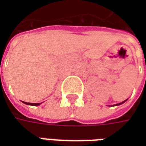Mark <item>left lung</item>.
Wrapping results in <instances>:
<instances>
[{
    "label": "left lung",
    "instance_id": "1",
    "mask_svg": "<svg viewBox=\"0 0 146 146\" xmlns=\"http://www.w3.org/2000/svg\"><path fill=\"white\" fill-rule=\"evenodd\" d=\"M126 101H127V100H125V101L122 102H120V103H118V104H116V105H115V106H119V105H121V104H123V103H124V102H125Z\"/></svg>",
    "mask_w": 146,
    "mask_h": 146
}]
</instances>
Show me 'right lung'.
<instances>
[{
	"label": "right lung",
	"mask_w": 146,
	"mask_h": 146,
	"mask_svg": "<svg viewBox=\"0 0 146 146\" xmlns=\"http://www.w3.org/2000/svg\"><path fill=\"white\" fill-rule=\"evenodd\" d=\"M23 103L27 105H30V106H40V103H30V102H23Z\"/></svg>",
	"instance_id": "1"
}]
</instances>
